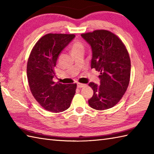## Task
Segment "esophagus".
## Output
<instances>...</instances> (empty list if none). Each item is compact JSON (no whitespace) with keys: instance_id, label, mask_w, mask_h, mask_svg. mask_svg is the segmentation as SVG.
I'll list each match as a JSON object with an SVG mask.
<instances>
[{"instance_id":"34e87169","label":"esophagus","mask_w":154,"mask_h":154,"mask_svg":"<svg viewBox=\"0 0 154 154\" xmlns=\"http://www.w3.org/2000/svg\"><path fill=\"white\" fill-rule=\"evenodd\" d=\"M77 86L78 88H83V87H86L87 85L83 84V83H78L77 85Z\"/></svg>"}]
</instances>
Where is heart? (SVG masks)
Segmentation results:
<instances>
[{
    "label": "heart",
    "mask_w": 154,
    "mask_h": 154,
    "mask_svg": "<svg viewBox=\"0 0 154 154\" xmlns=\"http://www.w3.org/2000/svg\"><path fill=\"white\" fill-rule=\"evenodd\" d=\"M83 50H84L83 45L79 41H75L72 44L71 46V50L72 54L76 53V52L81 51H83Z\"/></svg>",
    "instance_id": "b5f03b06"
}]
</instances>
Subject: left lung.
Masks as SVG:
<instances>
[{"label": "left lung", "instance_id": "left-lung-1", "mask_svg": "<svg viewBox=\"0 0 154 154\" xmlns=\"http://www.w3.org/2000/svg\"><path fill=\"white\" fill-rule=\"evenodd\" d=\"M92 50L91 69L100 72V85L91 82L93 95L89 106L98 110L110 109L122 99L128 86L131 63L122 42L107 30L81 34Z\"/></svg>", "mask_w": 154, "mask_h": 154}]
</instances>
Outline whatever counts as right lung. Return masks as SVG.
<instances>
[{"instance_id":"right-lung-1","label":"right lung","mask_w":154,"mask_h":154,"mask_svg":"<svg viewBox=\"0 0 154 154\" xmlns=\"http://www.w3.org/2000/svg\"><path fill=\"white\" fill-rule=\"evenodd\" d=\"M74 34H48L32 50L27 64V77L32 95L46 110L60 112L69 109L76 84L55 83L54 67L61 52L73 40Z\"/></svg>"}]
</instances>
